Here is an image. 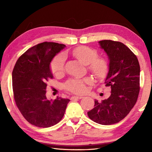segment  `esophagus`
I'll return each mask as SVG.
<instances>
[{
	"mask_svg": "<svg viewBox=\"0 0 152 152\" xmlns=\"http://www.w3.org/2000/svg\"><path fill=\"white\" fill-rule=\"evenodd\" d=\"M82 98H83L82 96H73L71 97V100H75V99L78 100V99H81Z\"/></svg>",
	"mask_w": 152,
	"mask_h": 152,
	"instance_id": "esophagus-1",
	"label": "esophagus"
}]
</instances>
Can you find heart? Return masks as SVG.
Masks as SVG:
<instances>
[{
	"label": "heart",
	"instance_id": "b5f03b06",
	"mask_svg": "<svg viewBox=\"0 0 152 152\" xmlns=\"http://www.w3.org/2000/svg\"><path fill=\"white\" fill-rule=\"evenodd\" d=\"M72 55L86 65H88L89 69L99 78H104L107 76L109 71V62L105 58H97L98 52L95 49L88 46H79L72 51ZM65 56L63 53L57 55L51 63V70L52 72L58 76L64 71ZM91 82V80L72 79L68 81L65 88L74 93H83L86 91V83Z\"/></svg>",
	"mask_w": 152,
	"mask_h": 152
}]
</instances>
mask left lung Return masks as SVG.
<instances>
[{
  "label": "left lung",
  "mask_w": 152,
  "mask_h": 152,
  "mask_svg": "<svg viewBox=\"0 0 152 152\" xmlns=\"http://www.w3.org/2000/svg\"><path fill=\"white\" fill-rule=\"evenodd\" d=\"M109 59L105 86L111 95L101 102L95 100V107L88 112L97 124L112 125L126 117L136 104L140 91V64L137 56L121 42L110 40L99 42Z\"/></svg>",
  "instance_id": "8db88e82"
}]
</instances>
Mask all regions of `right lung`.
I'll list each match as a JSON object with an SVG mask.
<instances>
[{"label":"right lung","instance_id":"1","mask_svg":"<svg viewBox=\"0 0 152 152\" xmlns=\"http://www.w3.org/2000/svg\"><path fill=\"white\" fill-rule=\"evenodd\" d=\"M65 45L45 42L29 48L19 58L12 72L14 97L19 111L31 124L50 127L59 123L70 100L46 96V82L53 78L50 63Z\"/></svg>","mask_w":152,"mask_h":152}]
</instances>
